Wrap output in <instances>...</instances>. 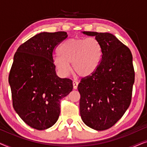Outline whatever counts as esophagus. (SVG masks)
<instances>
[{
	"label": "esophagus",
	"instance_id": "esophagus-1",
	"mask_svg": "<svg viewBox=\"0 0 147 147\" xmlns=\"http://www.w3.org/2000/svg\"><path fill=\"white\" fill-rule=\"evenodd\" d=\"M73 86H74V89H77L78 86V82L77 81H74L73 82Z\"/></svg>",
	"mask_w": 147,
	"mask_h": 147
}]
</instances>
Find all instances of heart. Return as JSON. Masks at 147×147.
Returning <instances> with one entry per match:
<instances>
[{"instance_id":"heart-1","label":"heart","mask_w":147,"mask_h":147,"mask_svg":"<svg viewBox=\"0 0 147 147\" xmlns=\"http://www.w3.org/2000/svg\"><path fill=\"white\" fill-rule=\"evenodd\" d=\"M59 52L53 57L56 69L67 75L69 64L73 71L81 77H89L97 71L103 58V47L95 38L69 39L60 45Z\"/></svg>"}]
</instances>
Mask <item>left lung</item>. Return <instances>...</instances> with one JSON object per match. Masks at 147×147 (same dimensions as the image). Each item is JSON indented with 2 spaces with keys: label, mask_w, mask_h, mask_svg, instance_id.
<instances>
[{
  "label": "left lung",
  "mask_w": 147,
  "mask_h": 147,
  "mask_svg": "<svg viewBox=\"0 0 147 147\" xmlns=\"http://www.w3.org/2000/svg\"><path fill=\"white\" fill-rule=\"evenodd\" d=\"M83 33L95 36L103 47V58L97 71L78 84L80 115L88 126L104 130L122 118L131 102L134 82L132 55L129 48L111 33Z\"/></svg>",
  "instance_id": "1"
}]
</instances>
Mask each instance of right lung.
<instances>
[{"label":"right lung","mask_w":147,"mask_h":147,"mask_svg":"<svg viewBox=\"0 0 147 147\" xmlns=\"http://www.w3.org/2000/svg\"><path fill=\"white\" fill-rule=\"evenodd\" d=\"M67 37L65 31L40 33L21 44L14 55L9 76L13 106L35 129H47L57 122L60 101L73 89L71 80L57 76L53 60L55 47Z\"/></svg>","instance_id":"obj_1"}]
</instances>
